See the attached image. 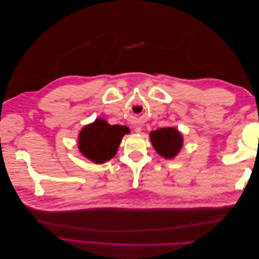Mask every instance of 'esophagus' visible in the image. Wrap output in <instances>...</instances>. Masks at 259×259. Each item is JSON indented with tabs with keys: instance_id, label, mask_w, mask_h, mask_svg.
I'll list each match as a JSON object with an SVG mask.
<instances>
[{
	"instance_id": "obj_1",
	"label": "esophagus",
	"mask_w": 259,
	"mask_h": 259,
	"mask_svg": "<svg viewBox=\"0 0 259 259\" xmlns=\"http://www.w3.org/2000/svg\"><path fill=\"white\" fill-rule=\"evenodd\" d=\"M134 131H135V133H138V134H139V133H142L143 130H142V126H136Z\"/></svg>"
}]
</instances>
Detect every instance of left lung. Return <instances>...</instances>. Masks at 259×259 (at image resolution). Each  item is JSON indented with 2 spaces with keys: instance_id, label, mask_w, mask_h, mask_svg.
I'll list each match as a JSON object with an SVG mask.
<instances>
[{
  "instance_id": "obj_1",
  "label": "left lung",
  "mask_w": 259,
  "mask_h": 259,
  "mask_svg": "<svg viewBox=\"0 0 259 259\" xmlns=\"http://www.w3.org/2000/svg\"><path fill=\"white\" fill-rule=\"evenodd\" d=\"M151 144L155 151L165 159H173L183 147V135L174 127H163L150 133Z\"/></svg>"
}]
</instances>
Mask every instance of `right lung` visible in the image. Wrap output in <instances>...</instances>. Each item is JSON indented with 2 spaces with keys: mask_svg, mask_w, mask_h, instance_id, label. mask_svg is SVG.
<instances>
[{
  "mask_svg": "<svg viewBox=\"0 0 259 259\" xmlns=\"http://www.w3.org/2000/svg\"><path fill=\"white\" fill-rule=\"evenodd\" d=\"M128 127L124 125H110L104 119L84 126L79 134V149L86 159L101 164L112 159Z\"/></svg>",
  "mask_w": 259,
  "mask_h": 259,
  "instance_id": "add662e5",
  "label": "right lung"
}]
</instances>
